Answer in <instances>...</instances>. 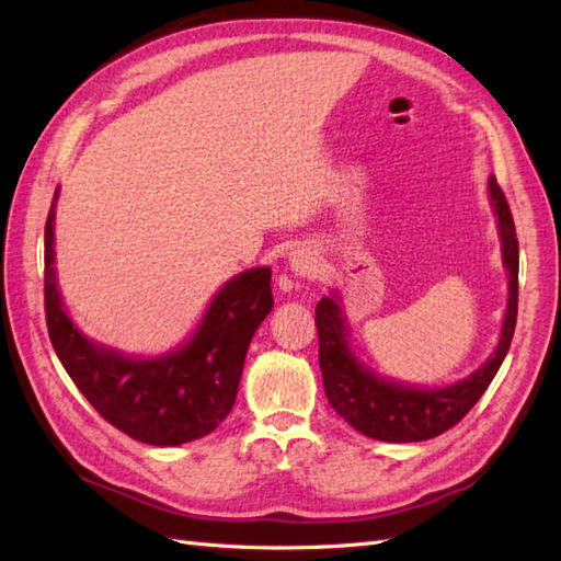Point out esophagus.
I'll return each instance as SVG.
<instances>
[{"label":"esophagus","mask_w":561,"mask_h":561,"mask_svg":"<svg viewBox=\"0 0 561 561\" xmlns=\"http://www.w3.org/2000/svg\"><path fill=\"white\" fill-rule=\"evenodd\" d=\"M289 267H291L294 274H299V277H316V274H318V257H316L311 248L301 245L291 253Z\"/></svg>","instance_id":"1"}]
</instances>
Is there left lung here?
I'll list each match as a JSON object with an SVG mask.
<instances>
[{
  "label": "left lung",
  "instance_id": "obj_1",
  "mask_svg": "<svg viewBox=\"0 0 561 561\" xmlns=\"http://www.w3.org/2000/svg\"><path fill=\"white\" fill-rule=\"evenodd\" d=\"M490 199L496 214V229L502 236L504 267L508 272V304L502 340L494 354L468 378L446 388H416L376 376L371 368L356 359L350 347L337 296L332 294L318 301V362L323 371L325 396L332 410L359 434L390 440V444L434 438L456 426L490 388L514 340L518 316V238L504 190L499 187L494 175H490Z\"/></svg>",
  "mask_w": 561,
  "mask_h": 561
}]
</instances>
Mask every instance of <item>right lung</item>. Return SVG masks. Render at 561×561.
Returning <instances> with one entry per match:
<instances>
[{"mask_svg":"<svg viewBox=\"0 0 561 561\" xmlns=\"http://www.w3.org/2000/svg\"><path fill=\"white\" fill-rule=\"evenodd\" d=\"M55 199L45 221V320L65 371L105 422L141 444L181 446L207 436L231 412L248 344L272 311V270H245L226 282L178 350L153 359L125 356L83 337L59 299Z\"/></svg>","mask_w":561,"mask_h":561,"instance_id":"obj_1","label":"right lung"}]
</instances>
